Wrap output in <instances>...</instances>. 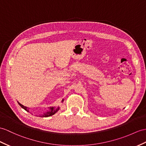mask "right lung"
Segmentation results:
<instances>
[{
	"instance_id": "right-lung-1",
	"label": "right lung",
	"mask_w": 146,
	"mask_h": 146,
	"mask_svg": "<svg viewBox=\"0 0 146 146\" xmlns=\"http://www.w3.org/2000/svg\"><path fill=\"white\" fill-rule=\"evenodd\" d=\"M64 102V99H62L61 102L62 103ZM18 104H19V105L22 107L23 109H24L25 110H26L27 111L29 112V108L27 107V106H25L23 105H22L19 102H17ZM60 109L59 106H52V107H49L48 108V110H46V111L43 112L42 113L41 115H40L39 116V117H49L51 116L52 115H54L55 113H56L59 111V110Z\"/></svg>"
}]
</instances>
